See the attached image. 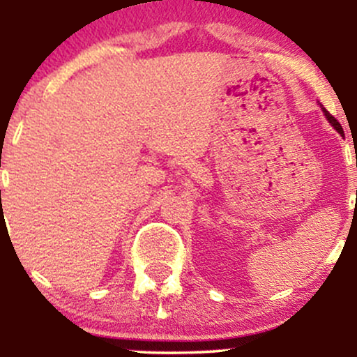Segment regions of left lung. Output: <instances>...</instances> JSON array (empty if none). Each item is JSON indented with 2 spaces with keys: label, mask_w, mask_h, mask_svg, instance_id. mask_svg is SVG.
<instances>
[{
  "label": "left lung",
  "mask_w": 357,
  "mask_h": 357,
  "mask_svg": "<svg viewBox=\"0 0 357 357\" xmlns=\"http://www.w3.org/2000/svg\"><path fill=\"white\" fill-rule=\"evenodd\" d=\"M322 110H324V114H326L327 121H329V122H331V124H333V126H334V129H335V130H337V132H339V134H344L342 127H341V124H339V122H337V119H335L334 116H331V114H329V112H327V110H326V109H324V107H322Z\"/></svg>",
  "instance_id": "8db88e82"
}]
</instances>
